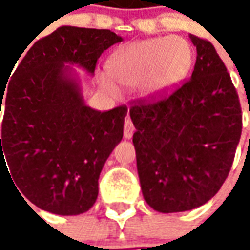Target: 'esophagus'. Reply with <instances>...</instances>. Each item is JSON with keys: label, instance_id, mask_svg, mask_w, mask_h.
Segmentation results:
<instances>
[{"label": "esophagus", "instance_id": "1", "mask_svg": "<svg viewBox=\"0 0 250 250\" xmlns=\"http://www.w3.org/2000/svg\"><path fill=\"white\" fill-rule=\"evenodd\" d=\"M134 125H132V122H131L130 118H127L125 120V128H123V132H125V139H131L132 135H134Z\"/></svg>", "mask_w": 250, "mask_h": 250}]
</instances>
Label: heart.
Masks as SVG:
<instances>
[{
	"mask_svg": "<svg viewBox=\"0 0 250 250\" xmlns=\"http://www.w3.org/2000/svg\"><path fill=\"white\" fill-rule=\"evenodd\" d=\"M193 59V49L182 37H152L120 46L111 55L107 66L120 85H141L147 98H162L182 84ZM98 82L111 95L119 92L116 83L107 75L100 73Z\"/></svg>",
	"mask_w": 250,
	"mask_h": 250,
	"instance_id": "1",
	"label": "heart"
}]
</instances>
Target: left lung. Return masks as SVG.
I'll list each match as a JSON object with an SVG mask.
<instances>
[{
	"label": "left lung",
	"mask_w": 250,
	"mask_h": 250,
	"mask_svg": "<svg viewBox=\"0 0 250 250\" xmlns=\"http://www.w3.org/2000/svg\"><path fill=\"white\" fill-rule=\"evenodd\" d=\"M190 39L197 48L191 79L130 108L142 193L161 213L195 209L213 198L241 138L240 99L225 64L210 41Z\"/></svg>",
	"instance_id": "8db88e82"
}]
</instances>
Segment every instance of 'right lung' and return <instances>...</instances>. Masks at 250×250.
Instances as JSON below:
<instances>
[{
	"mask_svg": "<svg viewBox=\"0 0 250 250\" xmlns=\"http://www.w3.org/2000/svg\"><path fill=\"white\" fill-rule=\"evenodd\" d=\"M120 41L108 29L60 26L25 46L24 59L0 89V166L8 163L20 194L40 209L82 214L98 198L99 175L123 138L127 107L100 112L85 105L65 64L93 75L100 55Z\"/></svg>",
	"mask_w": 250,
	"mask_h": 250,
	"instance_id": "right-lung-1",
	"label": "right lung"
}]
</instances>
